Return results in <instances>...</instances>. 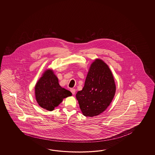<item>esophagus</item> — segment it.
I'll return each instance as SVG.
<instances>
[{
  "mask_svg": "<svg viewBox=\"0 0 155 155\" xmlns=\"http://www.w3.org/2000/svg\"><path fill=\"white\" fill-rule=\"evenodd\" d=\"M70 91H71V93L73 94V95H75V91H76L75 89H70Z\"/></svg>",
  "mask_w": 155,
  "mask_h": 155,
  "instance_id": "1",
  "label": "esophagus"
}]
</instances>
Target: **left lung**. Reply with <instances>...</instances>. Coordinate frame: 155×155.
Masks as SVG:
<instances>
[{
    "instance_id": "obj_1",
    "label": "left lung",
    "mask_w": 155,
    "mask_h": 155,
    "mask_svg": "<svg viewBox=\"0 0 155 155\" xmlns=\"http://www.w3.org/2000/svg\"><path fill=\"white\" fill-rule=\"evenodd\" d=\"M116 85L112 73L102 60L91 64L82 90L76 95L83 115L93 117L100 115L112 102Z\"/></svg>"
}]
</instances>
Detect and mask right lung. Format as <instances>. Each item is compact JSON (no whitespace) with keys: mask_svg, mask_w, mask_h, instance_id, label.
I'll return each mask as SVG.
<instances>
[{"mask_svg":"<svg viewBox=\"0 0 155 155\" xmlns=\"http://www.w3.org/2000/svg\"><path fill=\"white\" fill-rule=\"evenodd\" d=\"M35 95L38 105L48 111H53L63 99L72 95L71 92L61 87L53 70H46L36 82Z\"/></svg>","mask_w":155,"mask_h":155,"instance_id":"add662e5","label":"right lung"}]
</instances>
